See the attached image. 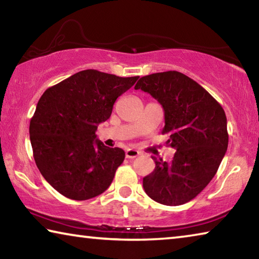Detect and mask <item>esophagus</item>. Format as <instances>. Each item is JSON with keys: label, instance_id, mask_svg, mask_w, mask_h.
<instances>
[{"label": "esophagus", "instance_id": "1", "mask_svg": "<svg viewBox=\"0 0 259 259\" xmlns=\"http://www.w3.org/2000/svg\"><path fill=\"white\" fill-rule=\"evenodd\" d=\"M140 153L136 150H133V148H128V150L125 151V157L126 159H135V157H137Z\"/></svg>", "mask_w": 259, "mask_h": 259}]
</instances>
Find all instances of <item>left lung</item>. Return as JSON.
I'll return each mask as SVG.
<instances>
[{"label": "left lung", "mask_w": 259, "mask_h": 259, "mask_svg": "<svg viewBox=\"0 0 259 259\" xmlns=\"http://www.w3.org/2000/svg\"><path fill=\"white\" fill-rule=\"evenodd\" d=\"M136 90L150 94L164 109L166 144L176 150L172 161L156 160L143 179L146 194L165 205H181L200 194L216 175L229 134L222 105L198 82L177 71L139 78Z\"/></svg>", "instance_id": "1"}]
</instances>
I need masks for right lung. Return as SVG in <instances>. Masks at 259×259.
I'll return each mask as SVG.
<instances>
[{
    "instance_id": "1",
    "label": "right lung",
    "mask_w": 259,
    "mask_h": 259,
    "mask_svg": "<svg viewBox=\"0 0 259 259\" xmlns=\"http://www.w3.org/2000/svg\"><path fill=\"white\" fill-rule=\"evenodd\" d=\"M138 80L85 69L45 91L29 123L38 170L60 194L88 200L111 185L124 151L96 138L97 125L109 119L113 105Z\"/></svg>"
}]
</instances>
